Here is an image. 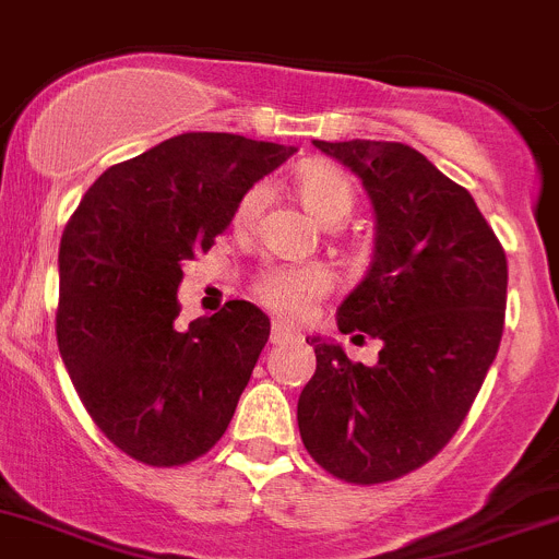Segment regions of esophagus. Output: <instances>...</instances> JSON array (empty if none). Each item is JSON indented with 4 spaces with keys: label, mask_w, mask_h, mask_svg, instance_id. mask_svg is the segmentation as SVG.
Here are the masks:
<instances>
[{
    "label": "esophagus",
    "mask_w": 559,
    "mask_h": 559,
    "mask_svg": "<svg viewBox=\"0 0 559 559\" xmlns=\"http://www.w3.org/2000/svg\"><path fill=\"white\" fill-rule=\"evenodd\" d=\"M298 331L289 329V325L284 323H273V331H270V342L273 345H281V342H292V340H298Z\"/></svg>",
    "instance_id": "obj_1"
}]
</instances>
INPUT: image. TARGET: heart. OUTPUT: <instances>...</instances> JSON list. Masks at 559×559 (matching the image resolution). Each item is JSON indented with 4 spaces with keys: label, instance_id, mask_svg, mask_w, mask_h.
<instances>
[{
    "label": "heart",
    "instance_id": "b5f03b06",
    "mask_svg": "<svg viewBox=\"0 0 559 559\" xmlns=\"http://www.w3.org/2000/svg\"><path fill=\"white\" fill-rule=\"evenodd\" d=\"M295 192L306 205L311 217L323 225H336L348 217L356 205V183L345 169L325 164V160H309L295 173ZM267 200L264 186H250L242 200L236 203L234 228L248 230L259 219L261 209ZM334 284L331 270L323 264H281V267L261 270L253 278V295L261 306L278 311V314L306 317L311 306L325 298Z\"/></svg>",
    "mask_w": 559,
    "mask_h": 559
}]
</instances>
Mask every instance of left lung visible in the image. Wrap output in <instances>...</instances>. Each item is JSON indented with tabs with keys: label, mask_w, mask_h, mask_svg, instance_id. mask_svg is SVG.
Instances as JSON below:
<instances>
[{
	"label": "left lung",
	"mask_w": 559,
	"mask_h": 559,
	"mask_svg": "<svg viewBox=\"0 0 559 559\" xmlns=\"http://www.w3.org/2000/svg\"><path fill=\"white\" fill-rule=\"evenodd\" d=\"M314 147L354 169L373 200V261L336 325L376 336L381 350L367 367L311 340L300 437L336 479L384 485L440 454L474 406L504 331L507 255L467 189L409 144Z\"/></svg>",
	"instance_id": "left-lung-1"
}]
</instances>
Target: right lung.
<instances>
[{
    "label": "right lung",
    "instance_id": "add662e5",
    "mask_svg": "<svg viewBox=\"0 0 559 559\" xmlns=\"http://www.w3.org/2000/svg\"><path fill=\"white\" fill-rule=\"evenodd\" d=\"M295 147L180 133L105 169L60 236L55 331L97 429L153 467L198 460L225 435L267 345L248 300L178 331L183 261L211 250L236 203Z\"/></svg>",
    "mask_w": 559,
    "mask_h": 559
}]
</instances>
